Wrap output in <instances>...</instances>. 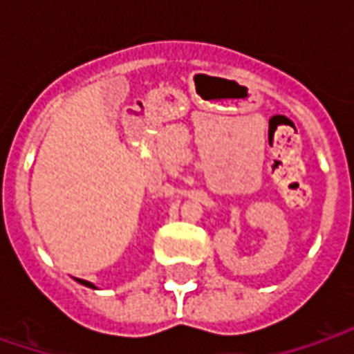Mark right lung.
I'll list each match as a JSON object with an SVG mask.
<instances>
[{"label":"right lung","instance_id":"obj_1","mask_svg":"<svg viewBox=\"0 0 354 354\" xmlns=\"http://www.w3.org/2000/svg\"><path fill=\"white\" fill-rule=\"evenodd\" d=\"M84 286H88V288H94V286H92L90 281H84Z\"/></svg>","mask_w":354,"mask_h":354}]
</instances>
